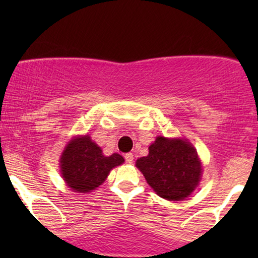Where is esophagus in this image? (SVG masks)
Listing matches in <instances>:
<instances>
[{"instance_id": "esophagus-1", "label": "esophagus", "mask_w": 258, "mask_h": 258, "mask_svg": "<svg viewBox=\"0 0 258 258\" xmlns=\"http://www.w3.org/2000/svg\"><path fill=\"white\" fill-rule=\"evenodd\" d=\"M124 158H125V162H126V163H129V164H132L133 162H134V155H133L132 153L125 154Z\"/></svg>"}]
</instances>
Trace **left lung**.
<instances>
[{
	"instance_id": "1",
	"label": "left lung",
	"mask_w": 258,
	"mask_h": 258,
	"mask_svg": "<svg viewBox=\"0 0 258 258\" xmlns=\"http://www.w3.org/2000/svg\"><path fill=\"white\" fill-rule=\"evenodd\" d=\"M148 184L162 199L184 200L201 181L202 164L191 143L184 139L157 136L148 156L136 161Z\"/></svg>"
}]
</instances>
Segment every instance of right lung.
<instances>
[{"mask_svg": "<svg viewBox=\"0 0 258 258\" xmlns=\"http://www.w3.org/2000/svg\"><path fill=\"white\" fill-rule=\"evenodd\" d=\"M124 162L119 154L105 156L101 147L89 135L74 137L67 144L59 158L62 177L76 192H90L108 177L112 168Z\"/></svg>", "mask_w": 258, "mask_h": 258, "instance_id": "obj_1", "label": "right lung"}]
</instances>
